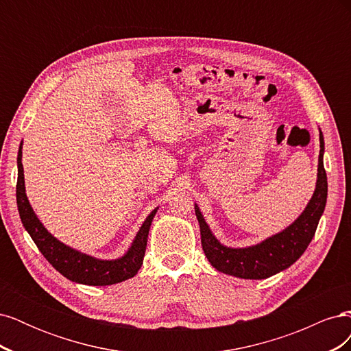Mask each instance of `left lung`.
Returning a JSON list of instances; mask_svg holds the SVG:
<instances>
[{
    "mask_svg": "<svg viewBox=\"0 0 351 351\" xmlns=\"http://www.w3.org/2000/svg\"><path fill=\"white\" fill-rule=\"evenodd\" d=\"M319 164L315 193L302 215L290 227L250 247L232 249L221 244L212 234L197 205L195 212L200 227V240L205 256L219 272L244 280H263L287 269L299 259L312 241L324 214L328 195L326 173L324 168V136L319 130Z\"/></svg>",
    "mask_w": 351,
    "mask_h": 351,
    "instance_id": "obj_1",
    "label": "left lung"
}]
</instances>
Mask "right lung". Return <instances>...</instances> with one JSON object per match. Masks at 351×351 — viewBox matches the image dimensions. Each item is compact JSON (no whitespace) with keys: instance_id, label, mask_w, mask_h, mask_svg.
Listing matches in <instances>:
<instances>
[{"instance_id":"right-lung-1","label":"right lung","mask_w":351,"mask_h":351,"mask_svg":"<svg viewBox=\"0 0 351 351\" xmlns=\"http://www.w3.org/2000/svg\"><path fill=\"white\" fill-rule=\"evenodd\" d=\"M17 186L16 197L17 208L22 224L29 232L32 240L35 241L40 253L45 259L54 267L61 275L70 281L86 284V285H111L129 280L137 274L143 263V256L146 250L147 234L152 224V219L158 209H154L149 217L145 219L139 232H137L132 246L123 258L115 261H102L92 258L89 254L74 250L64 243L58 241L48 230L42 226V222L35 215L32 209L26 190H25V174L22 164V143L19 147L17 155Z\"/></svg>"}]
</instances>
